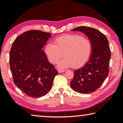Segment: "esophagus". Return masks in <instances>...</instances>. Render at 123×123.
Masks as SVG:
<instances>
[{"label":"esophagus","instance_id":"esophagus-1","mask_svg":"<svg viewBox=\"0 0 123 123\" xmlns=\"http://www.w3.org/2000/svg\"><path fill=\"white\" fill-rule=\"evenodd\" d=\"M65 71H66V70H58L59 73H64Z\"/></svg>","mask_w":123,"mask_h":123}]
</instances>
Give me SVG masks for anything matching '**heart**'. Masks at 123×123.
<instances>
[{
	"mask_svg": "<svg viewBox=\"0 0 123 123\" xmlns=\"http://www.w3.org/2000/svg\"><path fill=\"white\" fill-rule=\"evenodd\" d=\"M55 43H47L45 52L49 61L53 64L64 55V58L57 62L59 68L82 66L87 62L92 53V43L80 35H66L56 38Z\"/></svg>",
	"mask_w": 123,
	"mask_h": 123,
	"instance_id": "heart-1",
	"label": "heart"
}]
</instances>
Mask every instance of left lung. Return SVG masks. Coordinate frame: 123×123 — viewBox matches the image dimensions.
<instances>
[{
	"instance_id": "1",
	"label": "left lung",
	"mask_w": 123,
	"mask_h": 123,
	"mask_svg": "<svg viewBox=\"0 0 123 123\" xmlns=\"http://www.w3.org/2000/svg\"><path fill=\"white\" fill-rule=\"evenodd\" d=\"M72 31H81L87 36L92 43V50L87 63L75 70L70 86L79 93L93 92L100 87L109 74L111 56L109 42L106 36L94 28L79 26Z\"/></svg>"
}]
</instances>
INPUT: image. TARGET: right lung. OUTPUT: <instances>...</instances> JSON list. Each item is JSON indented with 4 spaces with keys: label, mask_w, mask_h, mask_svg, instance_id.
I'll return each mask as SVG.
<instances>
[{
    "label": "right lung",
    "mask_w": 123,
    "mask_h": 123,
    "mask_svg": "<svg viewBox=\"0 0 123 123\" xmlns=\"http://www.w3.org/2000/svg\"><path fill=\"white\" fill-rule=\"evenodd\" d=\"M51 34L30 30L14 40L9 54V64L14 83L29 97H43L51 89L58 72L43 50Z\"/></svg>",
    "instance_id": "1"
}]
</instances>
